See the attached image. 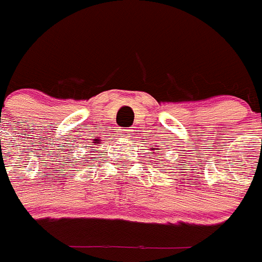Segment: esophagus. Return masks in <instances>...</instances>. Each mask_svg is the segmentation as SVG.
<instances>
[{"instance_id":"1","label":"esophagus","mask_w":262,"mask_h":262,"mask_svg":"<svg viewBox=\"0 0 262 262\" xmlns=\"http://www.w3.org/2000/svg\"><path fill=\"white\" fill-rule=\"evenodd\" d=\"M118 135H120L121 138H124V140H129L133 136V130L132 129H121L118 132Z\"/></svg>"}]
</instances>
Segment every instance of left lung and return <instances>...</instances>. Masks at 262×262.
<instances>
[{
	"label": "left lung",
	"mask_w": 262,
	"mask_h": 262,
	"mask_svg": "<svg viewBox=\"0 0 262 262\" xmlns=\"http://www.w3.org/2000/svg\"><path fill=\"white\" fill-rule=\"evenodd\" d=\"M150 150H151V153H153V155H160V153H158V151H160V146H155V148H150Z\"/></svg>",
	"instance_id": "obj_1"
}]
</instances>
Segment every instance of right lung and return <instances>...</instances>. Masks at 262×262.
I'll return each mask as SVG.
<instances>
[{"label":"right lung","mask_w":262,"mask_h":262,"mask_svg":"<svg viewBox=\"0 0 262 262\" xmlns=\"http://www.w3.org/2000/svg\"><path fill=\"white\" fill-rule=\"evenodd\" d=\"M97 141H98L97 138H96V140H93V145H94V144H96V142H97Z\"/></svg>","instance_id":"right-lung-1"}]
</instances>
